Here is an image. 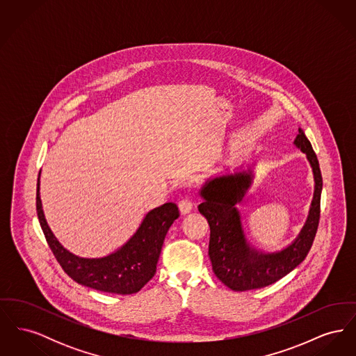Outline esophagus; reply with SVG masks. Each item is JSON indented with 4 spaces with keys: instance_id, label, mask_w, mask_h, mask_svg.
Wrapping results in <instances>:
<instances>
[{
    "instance_id": "obj_1",
    "label": "esophagus",
    "mask_w": 356,
    "mask_h": 356,
    "mask_svg": "<svg viewBox=\"0 0 356 356\" xmlns=\"http://www.w3.org/2000/svg\"><path fill=\"white\" fill-rule=\"evenodd\" d=\"M179 208H180V212L183 213V215H186V213H189L191 211H192V208H193V203H192V200H189V199H181L180 202H179Z\"/></svg>"
}]
</instances>
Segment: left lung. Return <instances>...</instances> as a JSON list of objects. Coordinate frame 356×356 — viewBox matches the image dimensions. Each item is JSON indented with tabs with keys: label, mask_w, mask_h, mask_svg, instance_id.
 I'll list each match as a JSON object with an SVG mask.
<instances>
[{
	"label": "left lung",
	"mask_w": 356,
	"mask_h": 356,
	"mask_svg": "<svg viewBox=\"0 0 356 356\" xmlns=\"http://www.w3.org/2000/svg\"><path fill=\"white\" fill-rule=\"evenodd\" d=\"M295 145L307 154L314 170L315 193L309 215L298 238L286 250L263 254L251 248L243 234L235 208L251 186V173H235L216 177L203 186L200 213L211 227L208 254L212 270L221 282L234 291H248L270 286L298 267L309 252L321 220L323 179L316 153L305 132L299 129Z\"/></svg>",
	"instance_id": "left-lung-1"
}]
</instances>
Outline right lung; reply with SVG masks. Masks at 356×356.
<instances>
[{
  "label": "right lung",
  "instance_id": "right-lung-1",
  "mask_svg": "<svg viewBox=\"0 0 356 356\" xmlns=\"http://www.w3.org/2000/svg\"><path fill=\"white\" fill-rule=\"evenodd\" d=\"M40 176L37 181V216L49 248L74 282L102 292L131 295L138 292L156 273V266L165 235L180 213L175 203L152 209L134 236L115 254L100 259H84L67 251L51 234L40 199Z\"/></svg>",
  "mask_w": 356,
  "mask_h": 356
}]
</instances>
